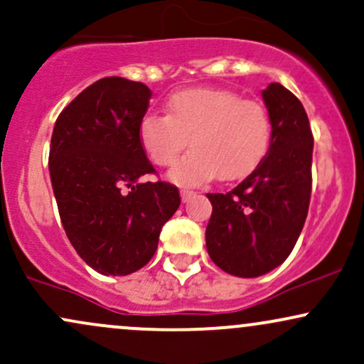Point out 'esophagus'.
Wrapping results in <instances>:
<instances>
[{"label":"esophagus","instance_id":"obj_1","mask_svg":"<svg viewBox=\"0 0 364 364\" xmlns=\"http://www.w3.org/2000/svg\"><path fill=\"white\" fill-rule=\"evenodd\" d=\"M195 195H196V191L188 190V188H183V190H181V200H183V202H190V200L193 198Z\"/></svg>","mask_w":364,"mask_h":364}]
</instances>
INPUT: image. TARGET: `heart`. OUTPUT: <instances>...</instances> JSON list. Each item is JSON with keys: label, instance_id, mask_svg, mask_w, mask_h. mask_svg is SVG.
<instances>
[{"label": "heart", "instance_id": "heart-1", "mask_svg": "<svg viewBox=\"0 0 364 364\" xmlns=\"http://www.w3.org/2000/svg\"><path fill=\"white\" fill-rule=\"evenodd\" d=\"M272 135L265 104L228 89L179 90L168 99V116L147 112L139 124L141 147L161 168L173 166L190 141L193 150L171 171V179L191 186L215 176H248L269 152Z\"/></svg>", "mask_w": 364, "mask_h": 364}]
</instances>
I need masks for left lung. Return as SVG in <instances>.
<instances>
[{"label":"left lung","mask_w":364,"mask_h":364,"mask_svg":"<svg viewBox=\"0 0 364 364\" xmlns=\"http://www.w3.org/2000/svg\"><path fill=\"white\" fill-rule=\"evenodd\" d=\"M274 127L260 164L228 193H207L205 241L212 262L237 277H258L289 257L308 215L313 135L303 104L281 83L262 92Z\"/></svg>","instance_id":"8db88e82"}]
</instances>
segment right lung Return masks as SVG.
<instances>
[{"instance_id": "add662e5", "label": "right lung", "mask_w": 364, "mask_h": 364, "mask_svg": "<svg viewBox=\"0 0 364 364\" xmlns=\"http://www.w3.org/2000/svg\"><path fill=\"white\" fill-rule=\"evenodd\" d=\"M150 95L141 82L101 78L61 111L53 129L49 174L61 224L83 262L104 275L149 263L181 203L171 183H140L156 174L139 139Z\"/></svg>"}]
</instances>
